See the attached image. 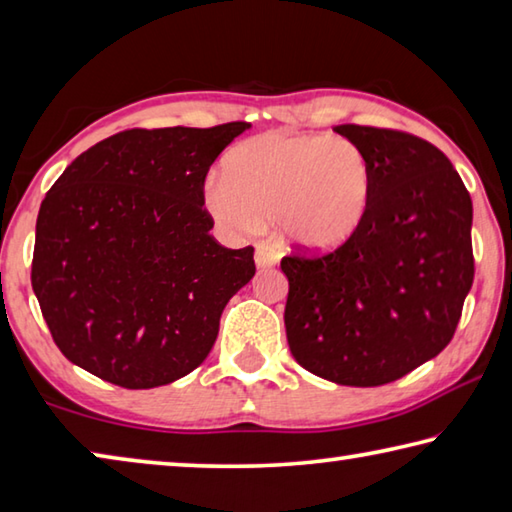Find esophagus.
<instances>
[{
	"instance_id": "1",
	"label": "esophagus",
	"mask_w": 512,
	"mask_h": 512,
	"mask_svg": "<svg viewBox=\"0 0 512 512\" xmlns=\"http://www.w3.org/2000/svg\"><path fill=\"white\" fill-rule=\"evenodd\" d=\"M279 263V254L272 247L267 245H258L256 247V265L261 267V270H267V267H272Z\"/></svg>"
}]
</instances>
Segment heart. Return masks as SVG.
<instances>
[{
    "mask_svg": "<svg viewBox=\"0 0 512 512\" xmlns=\"http://www.w3.org/2000/svg\"><path fill=\"white\" fill-rule=\"evenodd\" d=\"M373 168L344 137L267 132L231 150L224 177L206 186V206L222 227L254 231L274 222L288 245L333 251L369 218Z\"/></svg>",
    "mask_w": 512,
    "mask_h": 512,
    "instance_id": "heart-1",
    "label": "heart"
}]
</instances>
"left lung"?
Returning <instances> with one entry per match:
<instances>
[{"label":"left lung","mask_w":512,"mask_h":512,"mask_svg":"<svg viewBox=\"0 0 512 512\" xmlns=\"http://www.w3.org/2000/svg\"><path fill=\"white\" fill-rule=\"evenodd\" d=\"M335 132L369 157L373 204L342 247L283 256L285 333L306 371L380 387L452 342L474 281L472 200L452 161L416 134L355 123Z\"/></svg>","instance_id":"1"}]
</instances>
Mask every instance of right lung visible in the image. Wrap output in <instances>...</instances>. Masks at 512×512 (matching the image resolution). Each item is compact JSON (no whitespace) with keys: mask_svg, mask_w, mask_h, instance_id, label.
Segmentation results:
<instances>
[{"mask_svg":"<svg viewBox=\"0 0 512 512\" xmlns=\"http://www.w3.org/2000/svg\"><path fill=\"white\" fill-rule=\"evenodd\" d=\"M249 123L132 128L85 150L42 200L31 285L60 353L123 389L197 369L254 247L215 240L204 179Z\"/></svg>","mask_w":512,"mask_h":512,"instance_id":"1","label":"right lung"}]
</instances>
